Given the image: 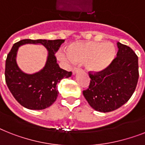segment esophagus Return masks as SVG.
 <instances>
[{"instance_id":"esophagus-1","label":"esophagus","mask_w":145,"mask_h":145,"mask_svg":"<svg viewBox=\"0 0 145 145\" xmlns=\"http://www.w3.org/2000/svg\"><path fill=\"white\" fill-rule=\"evenodd\" d=\"M80 69H78V68H76V67H75V68H74V69H73V74H76V73H77V72H79V71H80Z\"/></svg>"}]
</instances>
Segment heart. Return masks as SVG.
I'll return each instance as SVG.
<instances>
[{"label": "heart", "instance_id": "b5f03b06", "mask_svg": "<svg viewBox=\"0 0 145 145\" xmlns=\"http://www.w3.org/2000/svg\"><path fill=\"white\" fill-rule=\"evenodd\" d=\"M67 55L76 63L86 62V68L92 72H102L108 69L116 57V48L111 42H74L66 48ZM59 57L65 59L66 56L59 53Z\"/></svg>", "mask_w": 145, "mask_h": 145}]
</instances>
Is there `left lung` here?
Wrapping results in <instances>:
<instances>
[{"instance_id": "8db88e82", "label": "left lung", "mask_w": 145, "mask_h": 145, "mask_svg": "<svg viewBox=\"0 0 145 145\" xmlns=\"http://www.w3.org/2000/svg\"><path fill=\"white\" fill-rule=\"evenodd\" d=\"M117 56L102 72L89 71V88L83 91L93 109L101 112L114 111L129 101L138 80V56L130 47L118 42Z\"/></svg>"}]
</instances>
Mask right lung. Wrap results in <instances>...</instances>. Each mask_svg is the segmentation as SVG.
<instances>
[{"label":"right lung","instance_id":"obj_1","mask_svg":"<svg viewBox=\"0 0 145 145\" xmlns=\"http://www.w3.org/2000/svg\"><path fill=\"white\" fill-rule=\"evenodd\" d=\"M64 42V39H23L13 44L6 59V83L15 99L24 107L40 110L48 108L56 101L59 94L57 84L62 79L72 74L71 71L59 68L54 55ZM24 44H41L48 51L43 69L33 75L24 73L16 63L17 49Z\"/></svg>","mask_w":145,"mask_h":145}]
</instances>
